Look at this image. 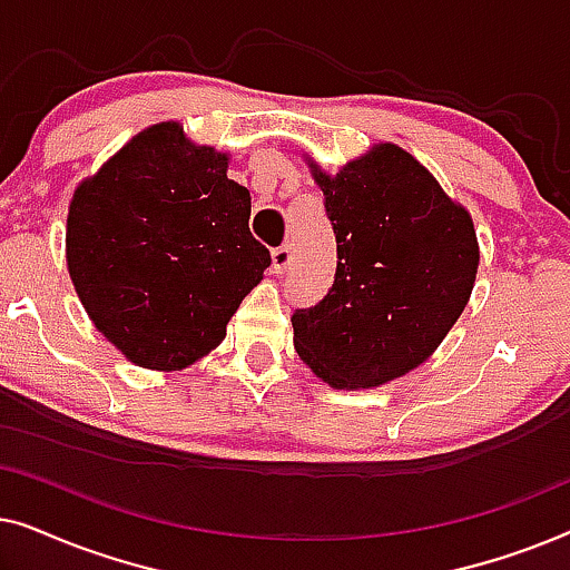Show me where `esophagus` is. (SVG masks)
I'll return each mask as SVG.
<instances>
[{
  "instance_id": "esophagus-1",
  "label": "esophagus",
  "mask_w": 570,
  "mask_h": 570,
  "mask_svg": "<svg viewBox=\"0 0 570 570\" xmlns=\"http://www.w3.org/2000/svg\"><path fill=\"white\" fill-rule=\"evenodd\" d=\"M291 264H293V246L285 244L272 252V272H275V275H285V272L291 269Z\"/></svg>"
}]
</instances>
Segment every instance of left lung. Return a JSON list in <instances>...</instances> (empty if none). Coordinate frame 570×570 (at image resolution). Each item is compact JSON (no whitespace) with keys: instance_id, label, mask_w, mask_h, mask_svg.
Listing matches in <instances>:
<instances>
[{"instance_id":"8db88e82","label":"left lung","mask_w":570,"mask_h":570,"mask_svg":"<svg viewBox=\"0 0 570 570\" xmlns=\"http://www.w3.org/2000/svg\"><path fill=\"white\" fill-rule=\"evenodd\" d=\"M306 163L340 262L324 301L293 314V345L332 389L384 386L425 363L470 303L480 267L472 215L394 142L337 174Z\"/></svg>"}]
</instances>
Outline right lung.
<instances>
[{
    "label": "right lung",
    "mask_w": 570,
    "mask_h": 570,
    "mask_svg": "<svg viewBox=\"0 0 570 570\" xmlns=\"http://www.w3.org/2000/svg\"><path fill=\"white\" fill-rule=\"evenodd\" d=\"M230 155L153 124L82 178L67 213V269L96 330L139 368L213 353L269 252L248 230L252 194Z\"/></svg>",
    "instance_id": "obj_1"
}]
</instances>
